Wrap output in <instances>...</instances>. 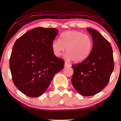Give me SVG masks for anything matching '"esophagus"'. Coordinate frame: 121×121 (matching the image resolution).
<instances>
[{"label": "esophagus", "mask_w": 121, "mask_h": 121, "mask_svg": "<svg viewBox=\"0 0 121 121\" xmlns=\"http://www.w3.org/2000/svg\"><path fill=\"white\" fill-rule=\"evenodd\" d=\"M70 66V64H69L68 62H65V66Z\"/></svg>", "instance_id": "obj_1"}]
</instances>
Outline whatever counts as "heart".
I'll use <instances>...</instances> for the list:
<instances>
[{"label": "heart", "mask_w": 121, "mask_h": 121, "mask_svg": "<svg viewBox=\"0 0 121 121\" xmlns=\"http://www.w3.org/2000/svg\"><path fill=\"white\" fill-rule=\"evenodd\" d=\"M93 48L92 37L77 30H69L61 34L59 40L52 44L54 55L59 57L66 48V58L75 62H81L88 58Z\"/></svg>", "instance_id": "1"}]
</instances>
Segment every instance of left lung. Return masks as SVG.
Here are the masks:
<instances>
[{"label":"left lung","mask_w":121,"mask_h":121,"mask_svg":"<svg viewBox=\"0 0 121 121\" xmlns=\"http://www.w3.org/2000/svg\"><path fill=\"white\" fill-rule=\"evenodd\" d=\"M87 30L93 40V48L87 59L72 65L74 73L72 82L80 94L91 96L108 84L114 65L110 43L97 30L91 28Z\"/></svg>","instance_id":"obj_1"}]
</instances>
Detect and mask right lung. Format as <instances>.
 I'll list each match as a JSON object with an SVG mask.
<instances>
[{"mask_svg":"<svg viewBox=\"0 0 121 121\" xmlns=\"http://www.w3.org/2000/svg\"><path fill=\"white\" fill-rule=\"evenodd\" d=\"M58 32L56 28L37 27L15 41L9 68L13 84L27 96L44 93L54 75L64 66V61L57 57L52 49Z\"/></svg>","mask_w":121,"mask_h":121,"instance_id":"right-lung-1","label":"right lung"}]
</instances>
